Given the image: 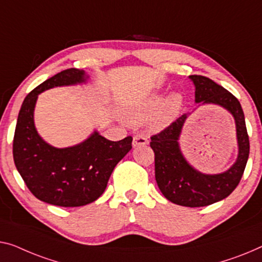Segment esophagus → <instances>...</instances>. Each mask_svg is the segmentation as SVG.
<instances>
[{
  "label": "esophagus",
  "mask_w": 262,
  "mask_h": 262,
  "mask_svg": "<svg viewBox=\"0 0 262 262\" xmlns=\"http://www.w3.org/2000/svg\"><path fill=\"white\" fill-rule=\"evenodd\" d=\"M146 144H148V139L143 134H136L133 139V146L134 147L146 146Z\"/></svg>",
  "instance_id": "obj_1"
}]
</instances>
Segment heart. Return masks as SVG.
I'll return each instance as SVG.
<instances>
[{
  "mask_svg": "<svg viewBox=\"0 0 262 262\" xmlns=\"http://www.w3.org/2000/svg\"><path fill=\"white\" fill-rule=\"evenodd\" d=\"M182 99L179 94H170L165 100L159 95L123 108V118L133 123L144 122L153 118L156 127H165L173 121L180 112Z\"/></svg>",
  "mask_w": 262,
  "mask_h": 262,
  "instance_id": "1",
  "label": "heart"
}]
</instances>
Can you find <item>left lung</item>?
<instances>
[{"label": "left lung", "mask_w": 262, "mask_h": 262, "mask_svg": "<svg viewBox=\"0 0 262 262\" xmlns=\"http://www.w3.org/2000/svg\"><path fill=\"white\" fill-rule=\"evenodd\" d=\"M189 77L195 84V102L219 104L234 116L239 143L236 162L221 174L206 175L195 170L182 156L178 143L186 114L151 136L150 148L154 151L155 180L163 196L180 206L204 207L224 200L239 185L249 155V138L239 100L208 77Z\"/></svg>", "instance_id": "8db88e82"}]
</instances>
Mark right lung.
Returning a JSON list of instances; mask_svg holds the SVG:
<instances>
[{
	"instance_id": "1",
	"label": "right lung",
	"mask_w": 262,
	"mask_h": 262,
	"mask_svg": "<svg viewBox=\"0 0 262 262\" xmlns=\"http://www.w3.org/2000/svg\"><path fill=\"white\" fill-rule=\"evenodd\" d=\"M83 81V70H62L33 89L18 113L13 140L15 166L31 194L54 206L80 207L99 199L115 166L132 149V136L109 141L95 132L84 142L62 149L49 146L38 136L34 126L38 94Z\"/></svg>"
}]
</instances>
